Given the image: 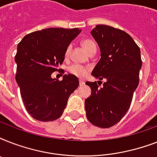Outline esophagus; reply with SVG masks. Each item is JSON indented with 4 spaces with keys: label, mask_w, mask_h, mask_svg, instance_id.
Wrapping results in <instances>:
<instances>
[{
    "label": "esophagus",
    "mask_w": 157,
    "mask_h": 157,
    "mask_svg": "<svg viewBox=\"0 0 157 157\" xmlns=\"http://www.w3.org/2000/svg\"><path fill=\"white\" fill-rule=\"evenodd\" d=\"M79 84H80V86H84V85H85V81H82V80H80V81H79Z\"/></svg>",
    "instance_id": "obj_1"
}]
</instances>
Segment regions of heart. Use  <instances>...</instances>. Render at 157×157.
Segmentation results:
<instances>
[{
	"label": "heart",
	"mask_w": 157,
	"mask_h": 157,
	"mask_svg": "<svg viewBox=\"0 0 157 157\" xmlns=\"http://www.w3.org/2000/svg\"><path fill=\"white\" fill-rule=\"evenodd\" d=\"M81 45L83 46V48L90 54L93 50H96V45L95 43L92 40L90 39H86L81 41ZM71 45H69L67 47L66 50H65V54H64V58L65 59H68L69 56H70V53L71 50ZM90 71V69L86 67H83L79 65V64H72L68 67V71L71 75L78 77V78H84L86 77L87 73Z\"/></svg>",
	"instance_id": "1"
}]
</instances>
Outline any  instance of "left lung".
Wrapping results in <instances>:
<instances>
[{
  "label": "left lung",
  "instance_id": "1",
  "mask_svg": "<svg viewBox=\"0 0 157 157\" xmlns=\"http://www.w3.org/2000/svg\"><path fill=\"white\" fill-rule=\"evenodd\" d=\"M91 35L98 43L101 59L92 76L98 83L87 81L91 95L85 100L86 117L91 124L109 128L128 112L139 82L142 67L140 49L124 31L107 25H97ZM105 79L103 86L99 82Z\"/></svg>",
  "mask_w": 157,
  "mask_h": 157
}]
</instances>
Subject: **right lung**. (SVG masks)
I'll return each mask as SVG.
<instances>
[{
  "label": "right lung",
  "instance_id": "1",
  "mask_svg": "<svg viewBox=\"0 0 157 157\" xmlns=\"http://www.w3.org/2000/svg\"><path fill=\"white\" fill-rule=\"evenodd\" d=\"M81 32L79 28H46L29 33L18 43L15 79L26 110L34 119H59L79 86L78 78L71 74H65L62 81L51 75L59 71L67 47Z\"/></svg>",
  "mask_w": 157,
  "mask_h": 157
}]
</instances>
